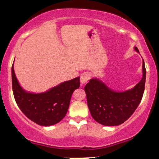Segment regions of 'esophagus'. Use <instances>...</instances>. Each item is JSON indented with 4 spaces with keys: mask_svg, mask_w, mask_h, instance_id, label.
Wrapping results in <instances>:
<instances>
[{
    "mask_svg": "<svg viewBox=\"0 0 159 159\" xmlns=\"http://www.w3.org/2000/svg\"><path fill=\"white\" fill-rule=\"evenodd\" d=\"M90 74H88L87 72H84V73L81 74V78H80V81H81V84H84L87 83L88 81V80L90 79Z\"/></svg>",
    "mask_w": 159,
    "mask_h": 159,
    "instance_id": "obj_1",
    "label": "esophagus"
}]
</instances>
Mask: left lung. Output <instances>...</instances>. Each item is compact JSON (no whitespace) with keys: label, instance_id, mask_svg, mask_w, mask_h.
Masks as SVG:
<instances>
[{"label":"left lung","instance_id":"obj_1","mask_svg":"<svg viewBox=\"0 0 159 159\" xmlns=\"http://www.w3.org/2000/svg\"><path fill=\"white\" fill-rule=\"evenodd\" d=\"M135 52L139 53L137 47ZM140 54V53H139ZM142 78L130 90L115 91L103 81L95 78L86 84L87 105L93 118L98 123L115 126L123 123L132 116L143 97L146 81V68L143 60Z\"/></svg>","mask_w":159,"mask_h":159}]
</instances>
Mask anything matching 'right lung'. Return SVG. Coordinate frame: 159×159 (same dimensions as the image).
I'll return each instance as SVG.
<instances>
[{"instance_id": "1", "label": "right lung", "mask_w": 159, "mask_h": 159, "mask_svg": "<svg viewBox=\"0 0 159 159\" xmlns=\"http://www.w3.org/2000/svg\"><path fill=\"white\" fill-rule=\"evenodd\" d=\"M14 64V62H13ZM12 66V85L20 110L33 122L43 126L59 123L68 111L73 92L80 87V77L62 82L39 93L27 92L19 84Z\"/></svg>"}]
</instances>
